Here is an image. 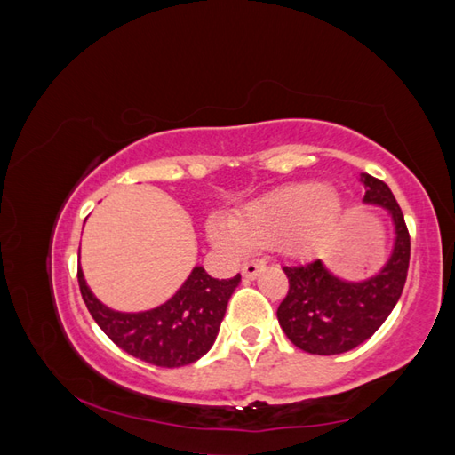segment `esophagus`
I'll return each instance as SVG.
<instances>
[{"instance_id": "obj_1", "label": "esophagus", "mask_w": 455, "mask_h": 455, "mask_svg": "<svg viewBox=\"0 0 455 455\" xmlns=\"http://www.w3.org/2000/svg\"><path fill=\"white\" fill-rule=\"evenodd\" d=\"M264 266H266V264L260 262V260L246 262V264L243 266V275H244V278H248V280H254L256 275L264 270Z\"/></svg>"}]
</instances>
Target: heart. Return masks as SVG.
<instances>
[{
	"instance_id": "1",
	"label": "heart",
	"mask_w": 455,
	"mask_h": 455,
	"mask_svg": "<svg viewBox=\"0 0 455 455\" xmlns=\"http://www.w3.org/2000/svg\"><path fill=\"white\" fill-rule=\"evenodd\" d=\"M341 219L339 195L323 183L306 181L262 195L236 212L230 222L212 220L209 236L230 252L278 243L288 256L304 258L335 233Z\"/></svg>"
}]
</instances>
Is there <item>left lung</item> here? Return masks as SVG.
Masks as SVG:
<instances>
[{
    "label": "left lung",
    "mask_w": 455,
    "mask_h": 455,
    "mask_svg": "<svg viewBox=\"0 0 455 455\" xmlns=\"http://www.w3.org/2000/svg\"><path fill=\"white\" fill-rule=\"evenodd\" d=\"M364 203L387 209L395 225L393 254L382 268L361 282L337 278L322 260L283 266L288 296L278 322L288 339L311 355H339L364 343L387 322L403 293L411 262V235L393 191L385 181L363 173Z\"/></svg>",
    "instance_id": "1"
}]
</instances>
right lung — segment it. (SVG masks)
<instances>
[{"label":"right lung","mask_w":455,"mask_h":455,"mask_svg":"<svg viewBox=\"0 0 455 455\" xmlns=\"http://www.w3.org/2000/svg\"><path fill=\"white\" fill-rule=\"evenodd\" d=\"M80 293L102 331L130 353L156 367H185L207 353L217 339L227 304L240 283V274L217 280L195 266L183 286L165 304L138 314L106 307L86 286L84 274L76 272Z\"/></svg>","instance_id":"add662e5"}]
</instances>
